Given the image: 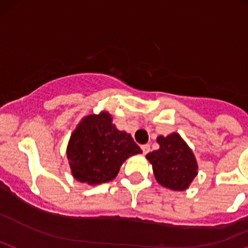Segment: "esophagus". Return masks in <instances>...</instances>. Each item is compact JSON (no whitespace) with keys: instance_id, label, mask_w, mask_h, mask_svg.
Wrapping results in <instances>:
<instances>
[{"instance_id":"1","label":"esophagus","mask_w":248,"mask_h":248,"mask_svg":"<svg viewBox=\"0 0 248 248\" xmlns=\"http://www.w3.org/2000/svg\"><path fill=\"white\" fill-rule=\"evenodd\" d=\"M141 150H142V153H144V155H147L148 152H150V145H142L141 146Z\"/></svg>"}]
</instances>
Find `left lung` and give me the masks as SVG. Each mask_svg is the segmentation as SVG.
<instances>
[{
    "instance_id": "left-lung-1",
    "label": "left lung",
    "mask_w": 248,
    "mask_h": 248,
    "mask_svg": "<svg viewBox=\"0 0 248 248\" xmlns=\"http://www.w3.org/2000/svg\"><path fill=\"white\" fill-rule=\"evenodd\" d=\"M159 148L146 155L152 165L155 181L173 191L186 190L199 173L196 157L186 140L173 132L157 138Z\"/></svg>"
}]
</instances>
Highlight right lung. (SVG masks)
<instances>
[{"instance_id": "add662e5", "label": "right lung", "mask_w": 248, "mask_h": 248, "mask_svg": "<svg viewBox=\"0 0 248 248\" xmlns=\"http://www.w3.org/2000/svg\"><path fill=\"white\" fill-rule=\"evenodd\" d=\"M139 153L142 151L132 135L119 131L107 110L83 117L66 147L72 177L91 186L113 181L122 164Z\"/></svg>"}]
</instances>
